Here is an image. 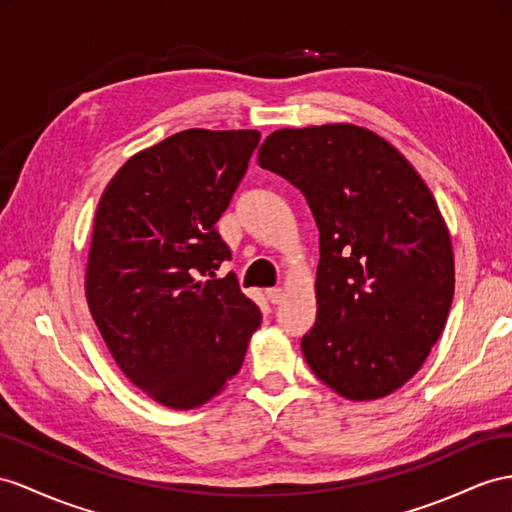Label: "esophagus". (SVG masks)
Masks as SVG:
<instances>
[{
	"mask_svg": "<svg viewBox=\"0 0 512 512\" xmlns=\"http://www.w3.org/2000/svg\"><path fill=\"white\" fill-rule=\"evenodd\" d=\"M266 298L270 300L272 305H279L283 300V290H281V287H270V290H266Z\"/></svg>",
	"mask_w": 512,
	"mask_h": 512,
	"instance_id": "obj_1",
	"label": "esophagus"
}]
</instances>
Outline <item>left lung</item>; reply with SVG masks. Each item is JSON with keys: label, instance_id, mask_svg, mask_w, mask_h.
<instances>
[{"label": "left lung", "instance_id": "left-lung-1", "mask_svg": "<svg viewBox=\"0 0 512 512\" xmlns=\"http://www.w3.org/2000/svg\"><path fill=\"white\" fill-rule=\"evenodd\" d=\"M257 162L305 194L320 229L318 320L300 344L311 372L346 400L389 396L422 368L452 305L435 196L393 144L350 123L272 131Z\"/></svg>", "mask_w": 512, "mask_h": 512}]
</instances>
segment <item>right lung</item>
Segmentation results:
<instances>
[{"label":"right lung","mask_w":512,"mask_h":512,"mask_svg":"<svg viewBox=\"0 0 512 512\" xmlns=\"http://www.w3.org/2000/svg\"><path fill=\"white\" fill-rule=\"evenodd\" d=\"M255 129H186L138 151L103 190L86 300L121 372L170 409H196L240 372L261 313L216 222L259 144Z\"/></svg>","instance_id":"add662e5"}]
</instances>
